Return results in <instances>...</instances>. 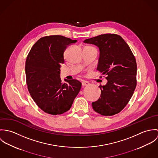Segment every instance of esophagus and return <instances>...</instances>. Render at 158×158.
Instances as JSON below:
<instances>
[{
    "label": "esophagus",
    "instance_id": "esophagus-1",
    "mask_svg": "<svg viewBox=\"0 0 158 158\" xmlns=\"http://www.w3.org/2000/svg\"><path fill=\"white\" fill-rule=\"evenodd\" d=\"M81 84H82V86H88V85H89V82H88V81H83Z\"/></svg>",
    "mask_w": 158,
    "mask_h": 158
}]
</instances>
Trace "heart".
Returning <instances> with one entry per match:
<instances>
[{
	"mask_svg": "<svg viewBox=\"0 0 158 158\" xmlns=\"http://www.w3.org/2000/svg\"><path fill=\"white\" fill-rule=\"evenodd\" d=\"M85 48H92V49H95L94 47L92 46H90V45H88V46H86Z\"/></svg>",
	"mask_w": 158,
	"mask_h": 158,
	"instance_id": "1",
	"label": "heart"
}]
</instances>
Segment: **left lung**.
<instances>
[{
  "label": "left lung",
  "instance_id": "left-lung-1",
  "mask_svg": "<svg viewBox=\"0 0 158 158\" xmlns=\"http://www.w3.org/2000/svg\"><path fill=\"white\" fill-rule=\"evenodd\" d=\"M84 42L99 48L97 70L106 75L108 81L105 85L99 86L101 95L92 103L94 110L105 116L120 113L131 99L137 84V64L133 52L116 34L100 35Z\"/></svg>",
  "mask_w": 158,
  "mask_h": 158
}]
</instances>
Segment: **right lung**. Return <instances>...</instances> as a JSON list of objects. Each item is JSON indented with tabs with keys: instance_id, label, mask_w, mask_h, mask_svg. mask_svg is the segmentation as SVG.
Segmentation results:
<instances>
[{
	"instance_id": "add662e5",
	"label": "right lung",
	"mask_w": 158,
	"mask_h": 158,
	"mask_svg": "<svg viewBox=\"0 0 158 158\" xmlns=\"http://www.w3.org/2000/svg\"><path fill=\"white\" fill-rule=\"evenodd\" d=\"M76 42L61 35L44 36L33 45L27 57L28 90L39 108L47 114L59 115L69 111L81 89L79 81L65 79L67 83H63L60 78L64 52Z\"/></svg>"
}]
</instances>
